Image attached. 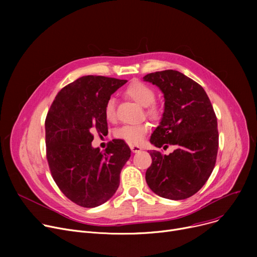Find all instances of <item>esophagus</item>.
<instances>
[{"instance_id":"obj_1","label":"esophagus","mask_w":257,"mask_h":257,"mask_svg":"<svg viewBox=\"0 0 257 257\" xmlns=\"http://www.w3.org/2000/svg\"><path fill=\"white\" fill-rule=\"evenodd\" d=\"M130 149L133 153H137V152H140L142 150V148L140 146H137V145H131Z\"/></svg>"}]
</instances>
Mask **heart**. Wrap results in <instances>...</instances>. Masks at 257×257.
Here are the masks:
<instances>
[{"label":"heart","instance_id":"heart-1","mask_svg":"<svg viewBox=\"0 0 257 257\" xmlns=\"http://www.w3.org/2000/svg\"><path fill=\"white\" fill-rule=\"evenodd\" d=\"M125 93L131 100L147 107L148 115L152 118L159 117L160 109L154 104L156 93L151 86L140 82V81H134L126 88ZM104 115L108 121H114L116 119L115 100L113 98H109L106 101L104 106ZM149 129L150 126L148 123L124 125L115 130L114 137L118 140L125 141L128 144L139 145L142 143Z\"/></svg>","mask_w":257,"mask_h":257}]
</instances>
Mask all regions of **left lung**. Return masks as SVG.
<instances>
[{
    "label": "left lung",
    "instance_id": "8db88e82",
    "mask_svg": "<svg viewBox=\"0 0 257 257\" xmlns=\"http://www.w3.org/2000/svg\"><path fill=\"white\" fill-rule=\"evenodd\" d=\"M144 80L165 97V111L150 143L164 150L169 145L176 148L169 155L150 151L147 184L163 198H190L208 180L217 160L219 132L212 105L203 87L178 71L151 73Z\"/></svg>",
    "mask_w": 257,
    "mask_h": 257
}]
</instances>
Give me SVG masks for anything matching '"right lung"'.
Returning a JSON list of instances; mask_svg holds the SVG:
<instances>
[{
  "label": "right lung",
  "mask_w": 257,
  "mask_h": 257,
  "mask_svg": "<svg viewBox=\"0 0 257 257\" xmlns=\"http://www.w3.org/2000/svg\"><path fill=\"white\" fill-rule=\"evenodd\" d=\"M127 80L83 76L64 86L46 117L47 159L54 181L77 205L96 207L109 200L131 150L112 140L104 151L92 148L93 132L108 133L104 106Z\"/></svg>",
  "instance_id": "obj_1"
}]
</instances>
